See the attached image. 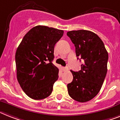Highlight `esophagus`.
I'll use <instances>...</instances> for the list:
<instances>
[{"mask_svg": "<svg viewBox=\"0 0 120 120\" xmlns=\"http://www.w3.org/2000/svg\"><path fill=\"white\" fill-rule=\"evenodd\" d=\"M68 67H63V71H64V72H66V71H68Z\"/></svg>", "mask_w": 120, "mask_h": 120, "instance_id": "esophagus-1", "label": "esophagus"}]
</instances>
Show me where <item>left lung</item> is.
<instances>
[{
    "label": "left lung",
    "instance_id": "8db88e82",
    "mask_svg": "<svg viewBox=\"0 0 120 120\" xmlns=\"http://www.w3.org/2000/svg\"><path fill=\"white\" fill-rule=\"evenodd\" d=\"M67 35L75 46L77 59L84 61L80 71H71L74 79L67 85L68 93L73 99L85 102L101 90L107 72L109 55L103 41L93 32L72 30Z\"/></svg>",
    "mask_w": 120,
    "mask_h": 120
}]
</instances>
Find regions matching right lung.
<instances>
[{
	"instance_id": "add662e5",
	"label": "right lung",
	"mask_w": 120,
	"mask_h": 120,
	"mask_svg": "<svg viewBox=\"0 0 120 120\" xmlns=\"http://www.w3.org/2000/svg\"><path fill=\"white\" fill-rule=\"evenodd\" d=\"M64 31L37 26L24 35L16 52L17 79L23 91L35 100L51 94L59 69L52 63L54 45Z\"/></svg>"
}]
</instances>
